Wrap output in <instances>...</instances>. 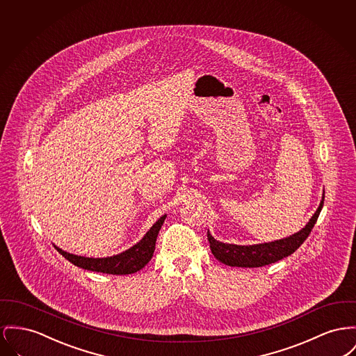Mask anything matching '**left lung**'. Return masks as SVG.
Returning a JSON list of instances; mask_svg holds the SVG:
<instances>
[{"instance_id":"obj_1","label":"left lung","mask_w":356,"mask_h":356,"mask_svg":"<svg viewBox=\"0 0 356 356\" xmlns=\"http://www.w3.org/2000/svg\"><path fill=\"white\" fill-rule=\"evenodd\" d=\"M324 204V193L321 197V202L316 209L309 222L302 227L301 230L294 232L291 236L277 239L273 242L265 243H257V245H232V243H223L216 241L209 231H207L209 236V248L213 257L220 261L222 264L227 266H236V268H261L274 264L297 250L304 241L308 238L311 231L314 229V223L320 215V211Z\"/></svg>"}]
</instances>
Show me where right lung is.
I'll use <instances>...</instances> for the list:
<instances>
[{
    "label": "right lung",
    "instance_id": "right-lung-1",
    "mask_svg": "<svg viewBox=\"0 0 356 356\" xmlns=\"http://www.w3.org/2000/svg\"><path fill=\"white\" fill-rule=\"evenodd\" d=\"M167 215H163L150 229L144 238L137 242L133 248L122 251L120 254L111 255V257H104V258H91V257H82L72 252H67L58 248L55 249L63 255L65 259H68L71 264H74L78 268H82L86 270L91 272L106 273V274H131V273L141 270L147 262L152 259L154 248H156V239L159 235V231L161 229Z\"/></svg>",
    "mask_w": 356,
    "mask_h": 356
}]
</instances>
